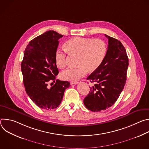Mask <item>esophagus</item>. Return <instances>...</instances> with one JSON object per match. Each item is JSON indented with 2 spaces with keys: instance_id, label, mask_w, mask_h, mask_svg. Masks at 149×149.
Listing matches in <instances>:
<instances>
[{
  "instance_id": "34e87169",
  "label": "esophagus",
  "mask_w": 149,
  "mask_h": 149,
  "mask_svg": "<svg viewBox=\"0 0 149 149\" xmlns=\"http://www.w3.org/2000/svg\"><path fill=\"white\" fill-rule=\"evenodd\" d=\"M70 84L71 85H74V84H78V82L77 81H71L70 82Z\"/></svg>"
}]
</instances>
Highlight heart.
Returning a JSON list of instances; mask_svg holds the SVG:
<instances>
[{
	"label": "heart",
	"mask_w": 149,
	"mask_h": 149,
	"mask_svg": "<svg viewBox=\"0 0 149 149\" xmlns=\"http://www.w3.org/2000/svg\"><path fill=\"white\" fill-rule=\"evenodd\" d=\"M65 48H58L55 54L57 67L64 68L67 63L68 52L70 55H78L75 67H70L63 71L61 78L65 80L76 81L86 75L88 71L93 72L101 65L107 52L105 42L100 39L75 37L68 40Z\"/></svg>",
	"instance_id": "obj_1"
}]
</instances>
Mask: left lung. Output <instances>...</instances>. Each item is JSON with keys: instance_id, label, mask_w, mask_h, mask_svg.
Segmentation results:
<instances>
[{"instance_id": "8db88e82", "label": "left lung", "mask_w": 149, "mask_h": 149, "mask_svg": "<svg viewBox=\"0 0 149 149\" xmlns=\"http://www.w3.org/2000/svg\"><path fill=\"white\" fill-rule=\"evenodd\" d=\"M109 39L108 49L101 65L87 77L94 84L84 100L86 108L94 112L109 109L122 92L127 79L129 59L121 42L105 35Z\"/></svg>"}]
</instances>
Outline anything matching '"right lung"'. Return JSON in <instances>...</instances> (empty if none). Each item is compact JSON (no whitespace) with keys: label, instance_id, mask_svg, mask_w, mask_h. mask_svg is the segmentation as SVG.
Here are the masks:
<instances>
[{"label":"right lung","instance_id":"obj_1","mask_svg":"<svg viewBox=\"0 0 149 149\" xmlns=\"http://www.w3.org/2000/svg\"><path fill=\"white\" fill-rule=\"evenodd\" d=\"M62 36L54 31L45 32L31 40L24 54L21 70L25 91L31 100L42 109L57 108L65 90L70 85L68 81L56 79L59 71L55 54L58 39ZM51 81L56 84L49 88L47 84Z\"/></svg>","mask_w":149,"mask_h":149}]
</instances>
